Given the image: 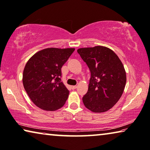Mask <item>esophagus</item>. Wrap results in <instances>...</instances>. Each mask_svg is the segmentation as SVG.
Listing matches in <instances>:
<instances>
[{"instance_id":"34e87169","label":"esophagus","mask_w":150,"mask_h":150,"mask_svg":"<svg viewBox=\"0 0 150 150\" xmlns=\"http://www.w3.org/2000/svg\"><path fill=\"white\" fill-rule=\"evenodd\" d=\"M71 89H76V88H77V86H71Z\"/></svg>"}]
</instances>
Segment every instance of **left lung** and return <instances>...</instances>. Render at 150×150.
<instances>
[{
    "mask_svg": "<svg viewBox=\"0 0 150 150\" xmlns=\"http://www.w3.org/2000/svg\"><path fill=\"white\" fill-rule=\"evenodd\" d=\"M77 51L91 71L88 91L82 97L84 105L95 113L108 111L125 90L127 75L122 62L106 47L80 48Z\"/></svg>",
    "mask_w": 150,
    "mask_h": 150,
    "instance_id": "8db88e82",
    "label": "left lung"
}]
</instances>
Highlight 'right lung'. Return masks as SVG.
<instances>
[{
	"label": "right lung",
	"mask_w": 150,
	"mask_h": 150,
	"mask_svg": "<svg viewBox=\"0 0 150 150\" xmlns=\"http://www.w3.org/2000/svg\"><path fill=\"white\" fill-rule=\"evenodd\" d=\"M74 48H47L30 58L23 72V84L32 101L40 109L55 111L66 103L69 91L61 82L63 65Z\"/></svg>",
	"instance_id": "right-lung-1"
}]
</instances>
